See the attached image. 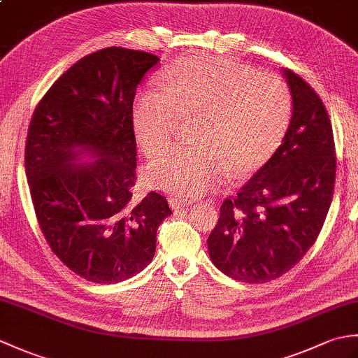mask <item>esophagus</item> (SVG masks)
Masks as SVG:
<instances>
[{"mask_svg": "<svg viewBox=\"0 0 358 358\" xmlns=\"http://www.w3.org/2000/svg\"><path fill=\"white\" fill-rule=\"evenodd\" d=\"M191 203H192L191 200L183 199V196H177V195H173L169 199V204L172 206V209H183V208H187Z\"/></svg>", "mask_w": 358, "mask_h": 358, "instance_id": "esophagus-1", "label": "esophagus"}]
</instances>
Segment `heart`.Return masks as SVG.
Masks as SVG:
<instances>
[{
	"label": "heart",
	"mask_w": 358,
	"mask_h": 358,
	"mask_svg": "<svg viewBox=\"0 0 358 358\" xmlns=\"http://www.w3.org/2000/svg\"><path fill=\"white\" fill-rule=\"evenodd\" d=\"M292 94L277 73L224 58L186 57L166 72L162 87L135 96V136L148 155L169 146L181 118H195L192 146L155 157L146 169L150 186L177 196L214 187L260 166L286 134Z\"/></svg>",
	"instance_id": "heart-1"
}]
</instances>
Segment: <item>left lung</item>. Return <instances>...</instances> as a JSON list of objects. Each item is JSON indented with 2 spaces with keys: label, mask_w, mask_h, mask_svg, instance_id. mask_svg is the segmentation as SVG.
<instances>
[{
  "label": "left lung",
  "mask_w": 358,
  "mask_h": 358,
  "mask_svg": "<svg viewBox=\"0 0 358 358\" xmlns=\"http://www.w3.org/2000/svg\"><path fill=\"white\" fill-rule=\"evenodd\" d=\"M292 118L269 162L220 208L208 238L212 263L234 280L266 283L314 245L336 186V143L322 98L291 69Z\"/></svg>",
  "instance_id": "obj_1"
}]
</instances>
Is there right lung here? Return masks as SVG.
I'll return each instance as SVG.
<instances>
[{
    "mask_svg": "<svg viewBox=\"0 0 358 358\" xmlns=\"http://www.w3.org/2000/svg\"><path fill=\"white\" fill-rule=\"evenodd\" d=\"M154 53L106 48L83 57L36 104L24 163L35 215L52 252L92 283H118L152 262L166 196L135 199L132 106ZM97 159L70 162L80 152Z\"/></svg>",
    "mask_w": 358,
    "mask_h": 358,
    "instance_id": "obj_1",
    "label": "right lung"
}]
</instances>
